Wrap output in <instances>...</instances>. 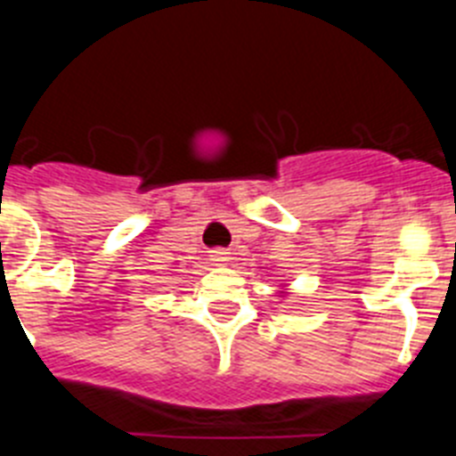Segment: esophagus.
<instances>
[{"instance_id": "obj_1", "label": "esophagus", "mask_w": 456, "mask_h": 456, "mask_svg": "<svg viewBox=\"0 0 456 456\" xmlns=\"http://www.w3.org/2000/svg\"><path fill=\"white\" fill-rule=\"evenodd\" d=\"M209 260L216 265H224L228 263V251H224V248H215V251L209 253Z\"/></svg>"}]
</instances>
